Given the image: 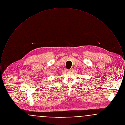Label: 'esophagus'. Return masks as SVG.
Masks as SVG:
<instances>
[{
    "instance_id": "obj_1",
    "label": "esophagus",
    "mask_w": 125,
    "mask_h": 125,
    "mask_svg": "<svg viewBox=\"0 0 125 125\" xmlns=\"http://www.w3.org/2000/svg\"><path fill=\"white\" fill-rule=\"evenodd\" d=\"M73 70V68H70L69 69H67V71H71Z\"/></svg>"
}]
</instances>
